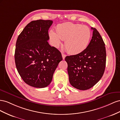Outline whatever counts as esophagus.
I'll list each match as a JSON object with an SVG mask.
<instances>
[{
  "instance_id": "obj_1",
  "label": "esophagus",
  "mask_w": 120,
  "mask_h": 120,
  "mask_svg": "<svg viewBox=\"0 0 120 120\" xmlns=\"http://www.w3.org/2000/svg\"><path fill=\"white\" fill-rule=\"evenodd\" d=\"M62 56L63 59L64 60V59H65V57L66 56V55L65 54H63V53H62Z\"/></svg>"
}]
</instances>
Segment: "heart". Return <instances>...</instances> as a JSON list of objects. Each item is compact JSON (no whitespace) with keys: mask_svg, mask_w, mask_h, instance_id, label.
<instances>
[{"mask_svg":"<svg viewBox=\"0 0 120 120\" xmlns=\"http://www.w3.org/2000/svg\"><path fill=\"white\" fill-rule=\"evenodd\" d=\"M49 37L53 45L58 47L62 40L68 53L79 54L87 47L91 38V30L87 26L72 22H65L56 26V32L51 30Z\"/></svg>","mask_w":120,"mask_h":120,"instance_id":"1","label":"heart"}]
</instances>
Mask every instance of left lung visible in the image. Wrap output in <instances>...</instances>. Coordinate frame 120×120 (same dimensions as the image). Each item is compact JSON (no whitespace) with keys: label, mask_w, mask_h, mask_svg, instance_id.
Wrapping results in <instances>:
<instances>
[{"label":"left lung","mask_w":120,"mask_h":120,"mask_svg":"<svg viewBox=\"0 0 120 120\" xmlns=\"http://www.w3.org/2000/svg\"><path fill=\"white\" fill-rule=\"evenodd\" d=\"M87 47L79 54L66 56L69 80L72 86L87 90L98 83L105 70L106 51L101 35L95 28Z\"/></svg>","instance_id":"8db88e82"}]
</instances>
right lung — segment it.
<instances>
[{
  "label": "right lung",
  "instance_id": "1",
  "mask_svg": "<svg viewBox=\"0 0 120 120\" xmlns=\"http://www.w3.org/2000/svg\"><path fill=\"white\" fill-rule=\"evenodd\" d=\"M52 20H33L19 34L15 46L17 70L27 84L36 88L47 86L52 81L58 65L62 60L61 52L48 42Z\"/></svg>",
  "mask_w": 120,
  "mask_h": 120
}]
</instances>
